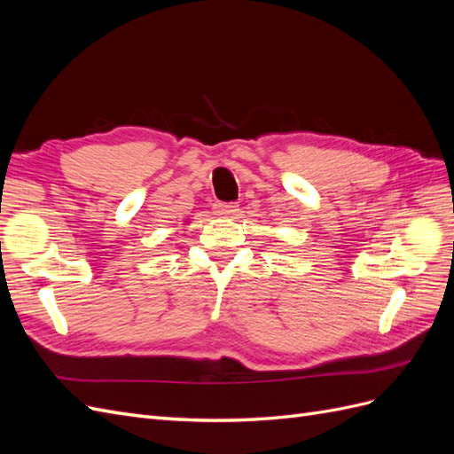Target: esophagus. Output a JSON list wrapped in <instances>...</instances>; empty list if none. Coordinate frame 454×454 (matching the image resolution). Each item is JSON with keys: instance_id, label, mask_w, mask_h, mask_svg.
Listing matches in <instances>:
<instances>
[{"instance_id": "34e87169", "label": "esophagus", "mask_w": 454, "mask_h": 454, "mask_svg": "<svg viewBox=\"0 0 454 454\" xmlns=\"http://www.w3.org/2000/svg\"><path fill=\"white\" fill-rule=\"evenodd\" d=\"M215 210H217L219 215H225V217H235L237 219L240 215V208H239L237 202H219Z\"/></svg>"}]
</instances>
